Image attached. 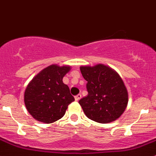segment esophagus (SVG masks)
<instances>
[{"label": "esophagus", "mask_w": 156, "mask_h": 156, "mask_svg": "<svg viewBox=\"0 0 156 156\" xmlns=\"http://www.w3.org/2000/svg\"><path fill=\"white\" fill-rule=\"evenodd\" d=\"M81 98V94H78V95H76L75 97V100H76V101H78V100H79Z\"/></svg>", "instance_id": "1"}]
</instances>
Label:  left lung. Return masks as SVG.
Here are the masks:
<instances>
[{"label":"left lung","mask_w":156,"mask_h":156,"mask_svg":"<svg viewBox=\"0 0 156 156\" xmlns=\"http://www.w3.org/2000/svg\"><path fill=\"white\" fill-rule=\"evenodd\" d=\"M80 70L87 81V96L78 102L84 114L88 119L103 124L119 119L128 102L127 89L119 74L103 64L81 66Z\"/></svg>","instance_id":"left-lung-1"}]
</instances>
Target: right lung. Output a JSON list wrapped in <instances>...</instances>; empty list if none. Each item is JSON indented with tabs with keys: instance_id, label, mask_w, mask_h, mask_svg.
<instances>
[{
	"instance_id": "add662e5",
	"label": "right lung",
	"mask_w": 156,
	"mask_h": 156,
	"mask_svg": "<svg viewBox=\"0 0 156 156\" xmlns=\"http://www.w3.org/2000/svg\"><path fill=\"white\" fill-rule=\"evenodd\" d=\"M70 66L51 65L37 74L25 91L26 108L34 119L53 123L63 117L68 106L75 100L62 78Z\"/></svg>"
}]
</instances>
